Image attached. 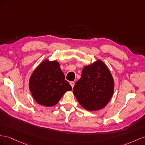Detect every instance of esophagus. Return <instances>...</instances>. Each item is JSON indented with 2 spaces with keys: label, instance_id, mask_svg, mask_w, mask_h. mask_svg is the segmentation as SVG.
<instances>
[{
  "label": "esophagus",
  "instance_id": "1",
  "mask_svg": "<svg viewBox=\"0 0 145 145\" xmlns=\"http://www.w3.org/2000/svg\"><path fill=\"white\" fill-rule=\"evenodd\" d=\"M70 85H71V86H72V88H73V87H74V85H75V82H74L73 81H71L70 82Z\"/></svg>",
  "mask_w": 145,
  "mask_h": 145
}]
</instances>
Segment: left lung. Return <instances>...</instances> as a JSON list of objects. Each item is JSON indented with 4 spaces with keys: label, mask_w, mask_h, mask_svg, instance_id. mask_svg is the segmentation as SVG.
Returning <instances> with one entry per match:
<instances>
[{
    "label": "left lung",
    "mask_w": 145,
    "mask_h": 145,
    "mask_svg": "<svg viewBox=\"0 0 145 145\" xmlns=\"http://www.w3.org/2000/svg\"><path fill=\"white\" fill-rule=\"evenodd\" d=\"M114 89L113 78L103 61L86 66L73 92L82 107L88 110H100L110 101Z\"/></svg>",
    "instance_id": "8db88e82"
}]
</instances>
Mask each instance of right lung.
Here are the masks:
<instances>
[{"mask_svg":"<svg viewBox=\"0 0 145 145\" xmlns=\"http://www.w3.org/2000/svg\"><path fill=\"white\" fill-rule=\"evenodd\" d=\"M33 97L44 106H55L67 90L72 89L57 62L43 61L33 72L29 81Z\"/></svg>","mask_w":145,"mask_h":145,"instance_id":"right-lung-1","label":"right lung"}]
</instances>
